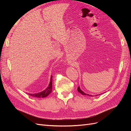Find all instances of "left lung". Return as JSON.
Instances as JSON below:
<instances>
[{"instance_id": "obj_1", "label": "left lung", "mask_w": 131, "mask_h": 131, "mask_svg": "<svg viewBox=\"0 0 131 131\" xmlns=\"http://www.w3.org/2000/svg\"><path fill=\"white\" fill-rule=\"evenodd\" d=\"M78 91L79 92H80V93L81 94H82V95H85V96H90V94H87V93H85L84 92H83V91L80 89V87H79V86L78 88ZM96 96H97V95H96Z\"/></svg>"}]
</instances>
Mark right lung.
<instances>
[{"instance_id": "1", "label": "right lung", "mask_w": 131, "mask_h": 131, "mask_svg": "<svg viewBox=\"0 0 131 131\" xmlns=\"http://www.w3.org/2000/svg\"><path fill=\"white\" fill-rule=\"evenodd\" d=\"M52 76L51 75L49 85L45 90H43V91H42V92H39L37 93H28V94L34 97L44 98L47 97L51 92V91H52Z\"/></svg>"}]
</instances>
